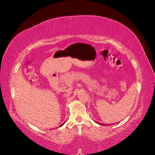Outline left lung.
Masks as SVG:
<instances>
[{"instance_id":"left-lung-1","label":"left lung","mask_w":155,"mask_h":155,"mask_svg":"<svg viewBox=\"0 0 155 155\" xmlns=\"http://www.w3.org/2000/svg\"><path fill=\"white\" fill-rule=\"evenodd\" d=\"M96 123H97V122H96ZM98 124H101V125H104V124H101V123H97ZM105 125H107V124H105Z\"/></svg>"}]
</instances>
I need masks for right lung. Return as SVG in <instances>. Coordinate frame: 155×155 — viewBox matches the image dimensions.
I'll return each instance as SVG.
<instances>
[{"label":"right lung","instance_id":"right-lung-1","mask_svg":"<svg viewBox=\"0 0 155 155\" xmlns=\"http://www.w3.org/2000/svg\"><path fill=\"white\" fill-rule=\"evenodd\" d=\"M63 124H64V123H63ZM63 124H61V126H60V127H61V126H62V125H63Z\"/></svg>","mask_w":155,"mask_h":155}]
</instances>
